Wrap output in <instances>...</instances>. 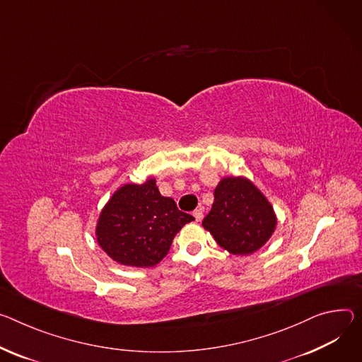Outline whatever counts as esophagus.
<instances>
[{
	"label": "esophagus",
	"instance_id": "obj_1",
	"mask_svg": "<svg viewBox=\"0 0 362 362\" xmlns=\"http://www.w3.org/2000/svg\"><path fill=\"white\" fill-rule=\"evenodd\" d=\"M193 216H194V219L196 221H202V218H204V212H202V209H194L193 211Z\"/></svg>",
	"mask_w": 362,
	"mask_h": 362
}]
</instances>
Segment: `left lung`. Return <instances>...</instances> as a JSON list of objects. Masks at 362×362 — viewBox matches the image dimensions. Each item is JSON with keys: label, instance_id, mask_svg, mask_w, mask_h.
<instances>
[{"label": "left lung", "instance_id": "obj_1", "mask_svg": "<svg viewBox=\"0 0 362 362\" xmlns=\"http://www.w3.org/2000/svg\"><path fill=\"white\" fill-rule=\"evenodd\" d=\"M202 226L219 247L234 255H250L264 247L277 228L273 205L250 179L222 177Z\"/></svg>", "mask_w": 362, "mask_h": 362}]
</instances>
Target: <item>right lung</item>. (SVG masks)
Segmentation results:
<instances>
[{"mask_svg": "<svg viewBox=\"0 0 362 362\" xmlns=\"http://www.w3.org/2000/svg\"><path fill=\"white\" fill-rule=\"evenodd\" d=\"M194 221L161 196L156 179L118 187L101 209L95 226L96 243L121 266L154 267L168 255L180 229Z\"/></svg>", "mask_w": 362, "mask_h": 362, "instance_id": "1", "label": "right lung"}]
</instances>
